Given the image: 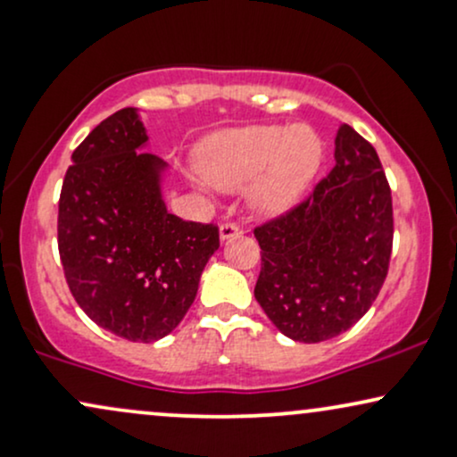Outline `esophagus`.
<instances>
[{
    "label": "esophagus",
    "mask_w": 457,
    "mask_h": 457,
    "mask_svg": "<svg viewBox=\"0 0 457 457\" xmlns=\"http://www.w3.org/2000/svg\"><path fill=\"white\" fill-rule=\"evenodd\" d=\"M238 234H240V228L236 223H223L221 228H219V238L221 240H229Z\"/></svg>",
    "instance_id": "34e87169"
}]
</instances>
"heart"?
<instances>
[{
    "mask_svg": "<svg viewBox=\"0 0 457 457\" xmlns=\"http://www.w3.org/2000/svg\"><path fill=\"white\" fill-rule=\"evenodd\" d=\"M324 161L320 135L307 124L223 130L199 145L197 165L204 178L221 191L253 186V206L277 217L305 199Z\"/></svg>",
    "mask_w": 457,
    "mask_h": 457,
    "instance_id": "heart-1",
    "label": "heart"
}]
</instances>
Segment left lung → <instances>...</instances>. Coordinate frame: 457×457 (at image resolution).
<instances>
[{"mask_svg": "<svg viewBox=\"0 0 457 457\" xmlns=\"http://www.w3.org/2000/svg\"><path fill=\"white\" fill-rule=\"evenodd\" d=\"M255 238V301L286 337L318 344L354 327L378 296L393 245L391 188L374 145L342 124L330 174Z\"/></svg>", "mask_w": 457, "mask_h": 457, "instance_id": "left-lung-1", "label": "left lung"}]
</instances>
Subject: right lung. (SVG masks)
Returning a JSON list of instances; mask_svg holds the SVG:
<instances>
[{
    "label": "right lung",
    "mask_w": 457,
    "mask_h": 457,
    "mask_svg": "<svg viewBox=\"0 0 457 457\" xmlns=\"http://www.w3.org/2000/svg\"><path fill=\"white\" fill-rule=\"evenodd\" d=\"M145 148L135 107L109 115L79 144L62 185L57 246L86 316L118 337L152 344L195 301L219 229L167 211V162Z\"/></svg>",
    "instance_id": "1"
}]
</instances>
